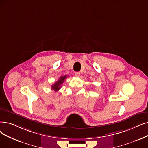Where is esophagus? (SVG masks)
Listing matches in <instances>:
<instances>
[{
    "instance_id": "obj_1",
    "label": "esophagus",
    "mask_w": 148,
    "mask_h": 148,
    "mask_svg": "<svg viewBox=\"0 0 148 148\" xmlns=\"http://www.w3.org/2000/svg\"><path fill=\"white\" fill-rule=\"evenodd\" d=\"M74 74L76 77H79L80 75V73L79 72H75L74 73Z\"/></svg>"
}]
</instances>
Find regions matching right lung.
<instances>
[{"mask_svg":"<svg viewBox=\"0 0 148 148\" xmlns=\"http://www.w3.org/2000/svg\"><path fill=\"white\" fill-rule=\"evenodd\" d=\"M67 75H64V76H62L60 77V79L58 80V81L56 82L54 85H52L51 86V88H52L53 90H54L55 91H59V90L61 88V85L62 83H63L64 80H65L66 78H67Z\"/></svg>","mask_w":148,"mask_h":148,"instance_id":"add662e5","label":"right lung"}]
</instances>
